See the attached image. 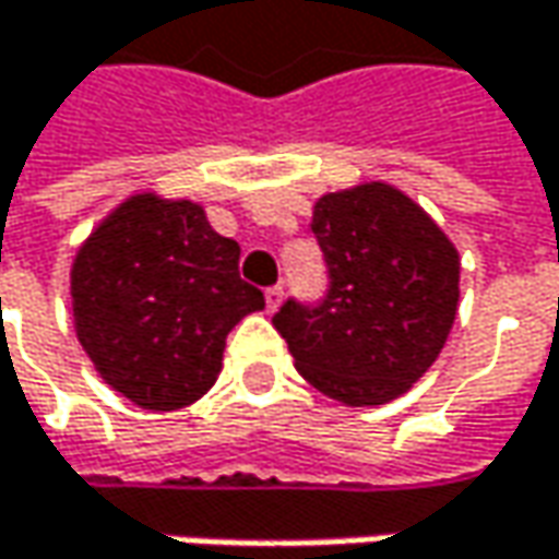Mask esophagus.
<instances>
[{"mask_svg":"<svg viewBox=\"0 0 559 559\" xmlns=\"http://www.w3.org/2000/svg\"><path fill=\"white\" fill-rule=\"evenodd\" d=\"M281 300H284V287H269V290H265V307H269V313L278 310Z\"/></svg>","mask_w":559,"mask_h":559,"instance_id":"34e87169","label":"esophagus"}]
</instances>
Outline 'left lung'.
<instances>
[{"label":"left lung","instance_id":"left-lung-1","mask_svg":"<svg viewBox=\"0 0 559 559\" xmlns=\"http://www.w3.org/2000/svg\"><path fill=\"white\" fill-rule=\"evenodd\" d=\"M330 290L287 300L275 330L297 371L345 406H383L438 358L457 317L461 255L400 188L365 181L313 204Z\"/></svg>","mask_w":559,"mask_h":559}]
</instances>
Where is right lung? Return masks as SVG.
<instances>
[{"mask_svg": "<svg viewBox=\"0 0 559 559\" xmlns=\"http://www.w3.org/2000/svg\"><path fill=\"white\" fill-rule=\"evenodd\" d=\"M79 345L102 381L143 409L201 400L229 330L265 307L239 278V242L194 201L130 194L79 246L70 272Z\"/></svg>", "mask_w": 559, "mask_h": 559, "instance_id": "obj_1", "label": "right lung"}]
</instances>
